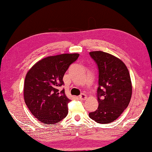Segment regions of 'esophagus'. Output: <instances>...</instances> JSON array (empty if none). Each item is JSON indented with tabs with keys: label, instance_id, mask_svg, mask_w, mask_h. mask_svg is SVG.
Returning a JSON list of instances; mask_svg holds the SVG:
<instances>
[{
	"label": "esophagus",
	"instance_id": "esophagus-1",
	"mask_svg": "<svg viewBox=\"0 0 152 152\" xmlns=\"http://www.w3.org/2000/svg\"><path fill=\"white\" fill-rule=\"evenodd\" d=\"M79 98L81 100H85L87 98V96H86V94H85L84 93H82L79 96Z\"/></svg>",
	"mask_w": 152,
	"mask_h": 152
}]
</instances>
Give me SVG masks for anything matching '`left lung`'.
<instances>
[{
    "mask_svg": "<svg viewBox=\"0 0 152 152\" xmlns=\"http://www.w3.org/2000/svg\"><path fill=\"white\" fill-rule=\"evenodd\" d=\"M89 54L99 69V107L88 116L100 124H109L129 104L132 93L130 73L123 61L110 53L96 51Z\"/></svg>",
    "mask_w": 152,
    "mask_h": 152,
    "instance_id": "left-lung-1",
    "label": "left lung"
}]
</instances>
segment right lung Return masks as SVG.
<instances>
[{"label": "right lung", "mask_w": 152, "mask_h": 152, "mask_svg": "<svg viewBox=\"0 0 152 152\" xmlns=\"http://www.w3.org/2000/svg\"><path fill=\"white\" fill-rule=\"evenodd\" d=\"M78 53H64L41 59L26 75L24 97L26 104L36 118L44 124H54L68 114L70 100L65 90L63 77L69 65L79 58Z\"/></svg>", "instance_id": "obj_1"}]
</instances>
